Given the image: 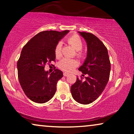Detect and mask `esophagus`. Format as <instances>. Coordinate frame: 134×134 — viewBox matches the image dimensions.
Wrapping results in <instances>:
<instances>
[{
  "instance_id": "esophagus-1",
  "label": "esophagus",
  "mask_w": 134,
  "mask_h": 134,
  "mask_svg": "<svg viewBox=\"0 0 134 134\" xmlns=\"http://www.w3.org/2000/svg\"><path fill=\"white\" fill-rule=\"evenodd\" d=\"M69 73H68V72H64L63 73V76H65V77H66V76H68V75H69Z\"/></svg>"
}]
</instances>
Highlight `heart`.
Returning <instances> with one entry per match:
<instances>
[{
    "label": "heart",
    "mask_w": 134,
    "mask_h": 134,
    "mask_svg": "<svg viewBox=\"0 0 134 134\" xmlns=\"http://www.w3.org/2000/svg\"><path fill=\"white\" fill-rule=\"evenodd\" d=\"M68 43L74 50L77 51H80L83 47V42L79 36L74 35L68 38ZM62 42H59L57 44L55 49V54L57 57H60L62 55ZM79 65L77 60L75 59H68V58H63L58 63V67L62 70L71 72Z\"/></svg>",
    "instance_id": "obj_1"
}]
</instances>
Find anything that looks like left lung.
Listing matches in <instances>:
<instances>
[{
  "instance_id": "obj_1",
  "label": "left lung",
  "mask_w": 134,
  "mask_h": 134,
  "mask_svg": "<svg viewBox=\"0 0 134 134\" xmlns=\"http://www.w3.org/2000/svg\"><path fill=\"white\" fill-rule=\"evenodd\" d=\"M87 45V58L79 70L87 74L85 80L77 77L71 86V92L74 99L82 104L94 101L104 90L109 79L110 71L107 49L98 37L90 33L78 32Z\"/></svg>"
}]
</instances>
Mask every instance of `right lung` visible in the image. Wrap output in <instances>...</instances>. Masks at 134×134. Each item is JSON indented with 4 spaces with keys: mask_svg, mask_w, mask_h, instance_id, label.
I'll list each match as a JSON object with an SVG mask.
<instances>
[{
    "mask_svg": "<svg viewBox=\"0 0 134 134\" xmlns=\"http://www.w3.org/2000/svg\"><path fill=\"white\" fill-rule=\"evenodd\" d=\"M69 32H41L23 48L17 63L18 79L24 92L32 101L45 103L55 93L57 83L63 72L56 69L50 73L44 70V65L55 61L56 46Z\"/></svg>",
    "mask_w": 134,
    "mask_h": 134,
    "instance_id": "add662e5",
    "label": "right lung"
}]
</instances>
